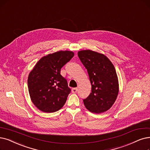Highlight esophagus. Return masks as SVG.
Here are the masks:
<instances>
[{
  "label": "esophagus",
  "instance_id": "1",
  "mask_svg": "<svg viewBox=\"0 0 150 150\" xmlns=\"http://www.w3.org/2000/svg\"><path fill=\"white\" fill-rule=\"evenodd\" d=\"M71 91H72V92L74 93H76L77 92V88H73L71 90Z\"/></svg>",
  "mask_w": 150,
  "mask_h": 150
}]
</instances>
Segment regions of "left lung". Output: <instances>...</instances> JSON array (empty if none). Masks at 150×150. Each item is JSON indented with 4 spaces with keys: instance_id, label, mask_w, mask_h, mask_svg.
Returning a JSON list of instances; mask_svg holds the SVG:
<instances>
[{
    "instance_id": "obj_1",
    "label": "left lung",
    "mask_w": 150,
    "mask_h": 150,
    "mask_svg": "<svg viewBox=\"0 0 150 150\" xmlns=\"http://www.w3.org/2000/svg\"><path fill=\"white\" fill-rule=\"evenodd\" d=\"M87 70L92 85V92L83 100L86 108L100 114L110 109L119 93V82L115 67L107 57L91 50L77 53Z\"/></svg>"
}]
</instances>
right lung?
I'll list each match as a JSON object with an SVG mask.
<instances>
[{
    "instance_id": "1",
    "label": "right lung",
    "mask_w": 150,
    "mask_h": 150,
    "mask_svg": "<svg viewBox=\"0 0 150 150\" xmlns=\"http://www.w3.org/2000/svg\"><path fill=\"white\" fill-rule=\"evenodd\" d=\"M74 55L71 51H58L41 58L30 72L28 91L33 104L45 112H53L64 106L71 92L60 70Z\"/></svg>"
}]
</instances>
